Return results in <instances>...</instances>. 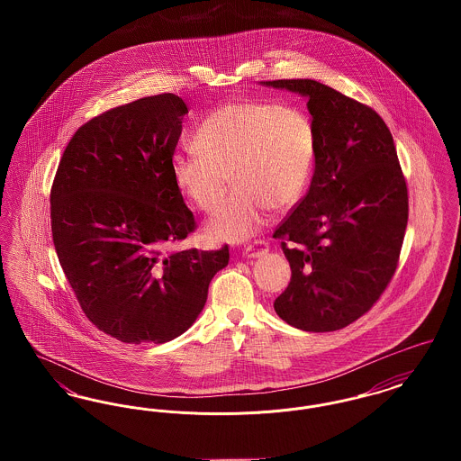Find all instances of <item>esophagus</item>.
Here are the masks:
<instances>
[{"label":"esophagus","instance_id":"esophagus-1","mask_svg":"<svg viewBox=\"0 0 461 461\" xmlns=\"http://www.w3.org/2000/svg\"><path fill=\"white\" fill-rule=\"evenodd\" d=\"M267 250H269V243L267 241L256 240L243 249V256L254 259V258H261L264 254H267Z\"/></svg>","mask_w":461,"mask_h":461}]
</instances>
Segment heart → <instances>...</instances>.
I'll return each instance as SVG.
<instances>
[{"label":"heart","mask_w":461,"mask_h":461,"mask_svg":"<svg viewBox=\"0 0 461 461\" xmlns=\"http://www.w3.org/2000/svg\"><path fill=\"white\" fill-rule=\"evenodd\" d=\"M316 152V126L303 107L228 102L200 122L194 147L175 155L173 181L197 209L212 212L231 173L237 185L207 222V235L245 240L263 228L269 209L285 212L304 197Z\"/></svg>","instance_id":"heart-1"}]
</instances>
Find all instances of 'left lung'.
Listing matches in <instances>:
<instances>
[{"label":"left lung","mask_w":461,"mask_h":461,"mask_svg":"<svg viewBox=\"0 0 461 461\" xmlns=\"http://www.w3.org/2000/svg\"><path fill=\"white\" fill-rule=\"evenodd\" d=\"M307 98L318 136L306 197L275 230L292 278L276 314L304 331L344 329L394 276L408 224V188L384 119L312 79L266 81Z\"/></svg>","instance_id":"8db88e82"}]
</instances>
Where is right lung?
Masks as SVG:
<instances>
[{
  "mask_svg": "<svg viewBox=\"0 0 461 461\" xmlns=\"http://www.w3.org/2000/svg\"><path fill=\"white\" fill-rule=\"evenodd\" d=\"M186 104L173 93L107 110L66 147L51 186L53 243L89 321L126 344H164L194 325L220 250H175L195 218L173 181Z\"/></svg>",
  "mask_w": 461,
  "mask_h": 461,
  "instance_id": "obj_1",
  "label": "right lung"
}]
</instances>
